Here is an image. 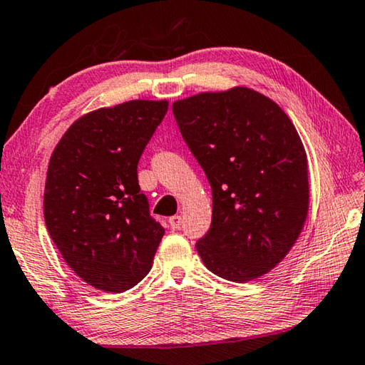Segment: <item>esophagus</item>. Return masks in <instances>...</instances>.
I'll use <instances>...</instances> for the list:
<instances>
[{
  "label": "esophagus",
  "mask_w": 365,
  "mask_h": 365,
  "mask_svg": "<svg viewBox=\"0 0 365 365\" xmlns=\"http://www.w3.org/2000/svg\"><path fill=\"white\" fill-rule=\"evenodd\" d=\"M168 225H170L173 231H179V229H181V225H182V218L179 215L171 216V218L168 220Z\"/></svg>",
  "instance_id": "1"
}]
</instances>
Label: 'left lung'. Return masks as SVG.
<instances>
[{
    "label": "left lung",
    "instance_id": "1",
    "mask_svg": "<svg viewBox=\"0 0 365 365\" xmlns=\"http://www.w3.org/2000/svg\"><path fill=\"white\" fill-rule=\"evenodd\" d=\"M173 115L212 186V225L195 245L203 264L232 282L263 276L308 216V162L295 126L248 88L178 101Z\"/></svg>",
    "mask_w": 365,
    "mask_h": 365
}]
</instances>
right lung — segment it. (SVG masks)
I'll return each mask as SVG.
<instances>
[{"mask_svg":"<svg viewBox=\"0 0 365 365\" xmlns=\"http://www.w3.org/2000/svg\"><path fill=\"white\" fill-rule=\"evenodd\" d=\"M166 110V101H130L89 112L51 155L48 232L76 276L99 290L140 282L165 234L139 187L138 163Z\"/></svg>","mask_w":365,"mask_h":365,"instance_id":"add662e5","label":"right lung"}]
</instances>
